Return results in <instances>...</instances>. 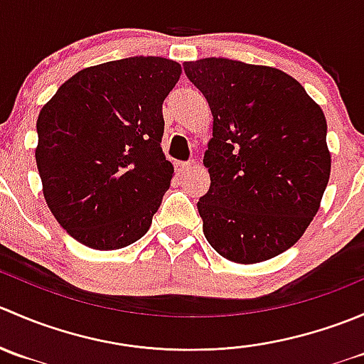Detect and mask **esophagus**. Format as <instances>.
Returning a JSON list of instances; mask_svg holds the SVG:
<instances>
[{
  "instance_id": "obj_1",
  "label": "esophagus",
  "mask_w": 364,
  "mask_h": 364,
  "mask_svg": "<svg viewBox=\"0 0 364 364\" xmlns=\"http://www.w3.org/2000/svg\"><path fill=\"white\" fill-rule=\"evenodd\" d=\"M193 165H196V161H181V164L176 165V168H178L179 174H185V172L192 171Z\"/></svg>"
}]
</instances>
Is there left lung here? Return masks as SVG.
Instances as JSON below:
<instances>
[{
  "instance_id": "1",
  "label": "left lung",
  "mask_w": 364,
  "mask_h": 364,
  "mask_svg": "<svg viewBox=\"0 0 364 364\" xmlns=\"http://www.w3.org/2000/svg\"><path fill=\"white\" fill-rule=\"evenodd\" d=\"M183 67L213 114L211 185L197 203L205 240L237 264L273 259L321 208L331 174L324 112L278 68L227 58Z\"/></svg>"
}]
</instances>
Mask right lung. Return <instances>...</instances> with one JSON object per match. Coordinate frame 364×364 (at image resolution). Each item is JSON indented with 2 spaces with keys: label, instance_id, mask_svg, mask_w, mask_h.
<instances>
[{
  "label": "right lung",
  "instance_id": "right-lung-1",
  "mask_svg": "<svg viewBox=\"0 0 364 364\" xmlns=\"http://www.w3.org/2000/svg\"><path fill=\"white\" fill-rule=\"evenodd\" d=\"M181 75L167 58L84 68L36 119L35 149L50 213L84 247L117 250L148 232L174 167L161 151V104Z\"/></svg>",
  "mask_w": 364,
  "mask_h": 364
}]
</instances>
